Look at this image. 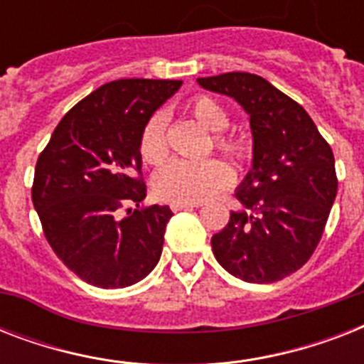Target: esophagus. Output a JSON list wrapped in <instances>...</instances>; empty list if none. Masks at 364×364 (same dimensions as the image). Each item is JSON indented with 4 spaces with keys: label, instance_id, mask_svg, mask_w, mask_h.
Returning <instances> with one entry per match:
<instances>
[{
    "label": "esophagus",
    "instance_id": "obj_1",
    "mask_svg": "<svg viewBox=\"0 0 364 364\" xmlns=\"http://www.w3.org/2000/svg\"><path fill=\"white\" fill-rule=\"evenodd\" d=\"M198 202H176L171 204V210L173 211H183V210H193V208H198Z\"/></svg>",
    "mask_w": 364,
    "mask_h": 364
}]
</instances>
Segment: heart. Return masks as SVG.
Masks as SVG:
<instances>
[{"label": "heart", "mask_w": 364, "mask_h": 364, "mask_svg": "<svg viewBox=\"0 0 364 364\" xmlns=\"http://www.w3.org/2000/svg\"><path fill=\"white\" fill-rule=\"evenodd\" d=\"M191 115L204 126L205 130L219 132L215 136L217 149L230 154L232 159H242L247 153V143L243 137L225 134L228 126V113L219 102L210 96H198L188 102ZM139 153L147 164H162L168 156L166 141V117L154 113L141 130ZM232 181V170L221 159L208 160H171L154 176L153 187L156 196L166 202H204L213 194L228 187Z\"/></svg>", "instance_id": "b5f03b06"}]
</instances>
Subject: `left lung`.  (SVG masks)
Instances as JSON below:
<instances>
[{
    "label": "left lung",
    "mask_w": 364,
    "mask_h": 364,
    "mask_svg": "<svg viewBox=\"0 0 364 364\" xmlns=\"http://www.w3.org/2000/svg\"><path fill=\"white\" fill-rule=\"evenodd\" d=\"M198 85L236 100L253 134V164L236 188L242 210L213 234V255L243 282H279L321 240L338 188L333 149L304 107L262 77L232 71Z\"/></svg>",
    "instance_id": "1"
}]
</instances>
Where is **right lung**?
<instances>
[{"mask_svg":"<svg viewBox=\"0 0 364 364\" xmlns=\"http://www.w3.org/2000/svg\"><path fill=\"white\" fill-rule=\"evenodd\" d=\"M181 81L119 79L64 115L39 154L31 200L45 238L82 282L122 289L159 264L168 205L139 208V137Z\"/></svg>","mask_w":364,"mask_h":364,"instance_id":"1","label":"right lung"}]
</instances>
